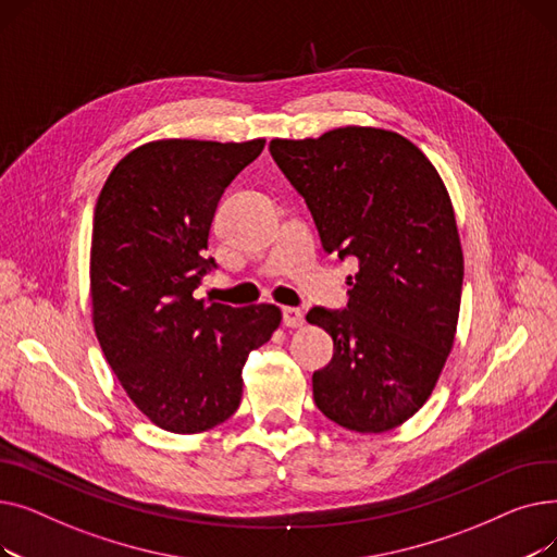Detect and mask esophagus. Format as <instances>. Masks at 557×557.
Returning a JSON list of instances; mask_svg holds the SVG:
<instances>
[{
	"label": "esophagus",
	"mask_w": 557,
	"mask_h": 557,
	"mask_svg": "<svg viewBox=\"0 0 557 557\" xmlns=\"http://www.w3.org/2000/svg\"><path fill=\"white\" fill-rule=\"evenodd\" d=\"M282 320H284V325H286V327H290V330H298V327H302V325H305V313H302L300 309H296V307H284V311H282Z\"/></svg>",
	"instance_id": "34e87169"
}]
</instances>
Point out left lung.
Here are the masks:
<instances>
[{
	"label": "left lung",
	"mask_w": 557,
	"mask_h": 557,
	"mask_svg": "<svg viewBox=\"0 0 557 557\" xmlns=\"http://www.w3.org/2000/svg\"><path fill=\"white\" fill-rule=\"evenodd\" d=\"M307 200L327 252L355 257L345 311L311 309L307 323L334 341L313 372L325 418L357 433H386L431 397L456 341L462 246L449 191L404 135L341 126L269 144Z\"/></svg>",
	"instance_id": "8db88e82"
}]
</instances>
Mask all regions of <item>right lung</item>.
Here are the masks:
<instances>
[{"instance_id":"1","label":"right lung","mask_w":557,"mask_h":557,"mask_svg":"<svg viewBox=\"0 0 557 557\" xmlns=\"http://www.w3.org/2000/svg\"><path fill=\"white\" fill-rule=\"evenodd\" d=\"M267 139H156L124 156L99 194L90 248L92 325L146 420L202 433L239 408L244 363L282 323L275 305L196 300L225 187Z\"/></svg>"}]
</instances>
